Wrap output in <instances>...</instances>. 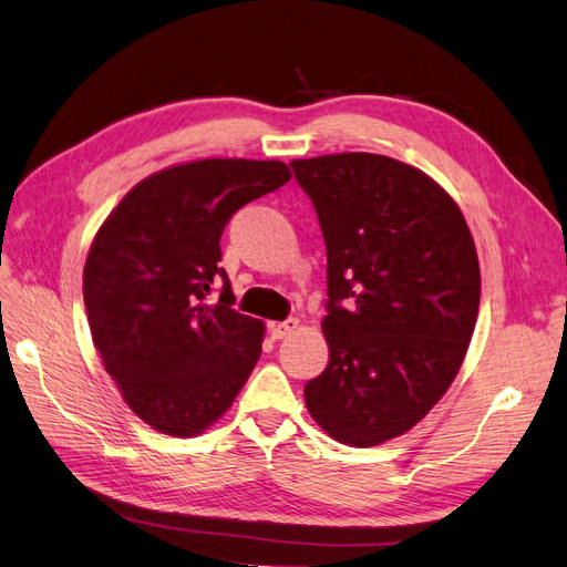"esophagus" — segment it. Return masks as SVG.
<instances>
[{
    "mask_svg": "<svg viewBox=\"0 0 567 567\" xmlns=\"http://www.w3.org/2000/svg\"><path fill=\"white\" fill-rule=\"evenodd\" d=\"M300 326L298 319H286V321H274L269 323V333L274 340H281V338H288L290 333H293Z\"/></svg>",
    "mask_w": 567,
    "mask_h": 567,
    "instance_id": "obj_1",
    "label": "esophagus"
}]
</instances>
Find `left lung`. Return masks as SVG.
I'll return each instance as SVG.
<instances>
[{
    "instance_id": "obj_1",
    "label": "left lung",
    "mask_w": 567,
    "mask_h": 567,
    "mask_svg": "<svg viewBox=\"0 0 567 567\" xmlns=\"http://www.w3.org/2000/svg\"><path fill=\"white\" fill-rule=\"evenodd\" d=\"M290 165L315 203L329 284V364L305 404L333 440L375 447L456 379L480 307L475 241L456 200L414 165L362 151Z\"/></svg>"
}]
</instances>
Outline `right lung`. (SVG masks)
<instances>
[{"instance_id":"right-lung-1","label":"right lung","mask_w":567,"mask_h":567,"mask_svg":"<svg viewBox=\"0 0 567 567\" xmlns=\"http://www.w3.org/2000/svg\"><path fill=\"white\" fill-rule=\"evenodd\" d=\"M290 177L281 161L169 165L132 186L99 227L82 274L92 340L125 404L153 431H208L260 359L265 323L231 310L219 238L238 208ZM219 280L223 296L208 303Z\"/></svg>"}]
</instances>
